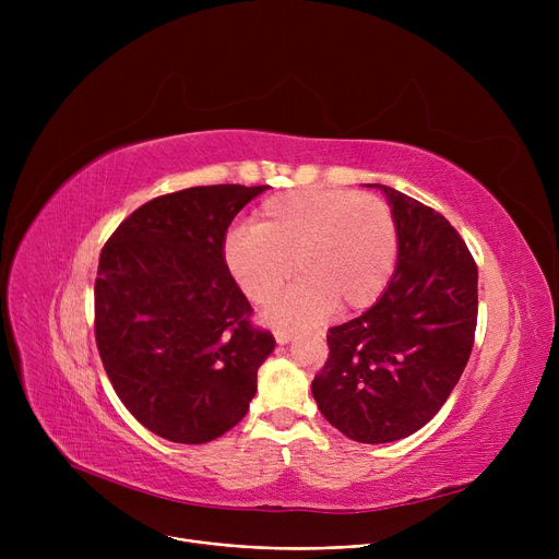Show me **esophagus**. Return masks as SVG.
Instances as JSON below:
<instances>
[{
    "mask_svg": "<svg viewBox=\"0 0 559 559\" xmlns=\"http://www.w3.org/2000/svg\"><path fill=\"white\" fill-rule=\"evenodd\" d=\"M274 337L278 344H287V342H292V337H295V333H292L289 329H276Z\"/></svg>",
    "mask_w": 559,
    "mask_h": 559,
    "instance_id": "esophagus-1",
    "label": "esophagus"
}]
</instances>
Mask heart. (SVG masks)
I'll return each mask as SVG.
<instances>
[{
	"label": "heart",
	"instance_id": "b5f03b06",
	"mask_svg": "<svg viewBox=\"0 0 559 559\" xmlns=\"http://www.w3.org/2000/svg\"><path fill=\"white\" fill-rule=\"evenodd\" d=\"M396 251V222L383 199L301 188L264 199L253 224L230 228L222 260L253 304L272 301L297 270L301 281L270 306L267 319L312 324L337 304L342 310L371 306L392 278Z\"/></svg>",
	"mask_w": 559,
	"mask_h": 559
}]
</instances>
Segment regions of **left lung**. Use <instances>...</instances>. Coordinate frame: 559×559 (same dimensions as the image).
Returning <instances> with one entry per match:
<instances>
[{"instance_id":"1","label":"left lung","mask_w":559,"mask_h":559,"mask_svg":"<svg viewBox=\"0 0 559 559\" xmlns=\"http://www.w3.org/2000/svg\"><path fill=\"white\" fill-rule=\"evenodd\" d=\"M373 186L396 222V272L367 312L329 329L312 396L346 437L385 444L424 428L457 385L474 348L478 267L444 215Z\"/></svg>"}]
</instances>
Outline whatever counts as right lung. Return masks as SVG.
<instances>
[{
	"instance_id": "right-lung-1",
	"label": "right lung",
	"mask_w": 559,
	"mask_h": 559,
	"mask_svg": "<svg viewBox=\"0 0 559 559\" xmlns=\"http://www.w3.org/2000/svg\"><path fill=\"white\" fill-rule=\"evenodd\" d=\"M267 186H199L133 211L102 249L95 340L129 413L176 444H205L240 424L258 367L276 342L251 324L222 245Z\"/></svg>"
}]
</instances>
